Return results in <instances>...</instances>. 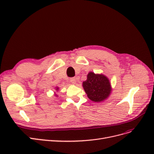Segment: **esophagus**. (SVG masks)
Segmentation results:
<instances>
[{
	"label": "esophagus",
	"instance_id": "esophagus-1",
	"mask_svg": "<svg viewBox=\"0 0 154 154\" xmlns=\"http://www.w3.org/2000/svg\"><path fill=\"white\" fill-rule=\"evenodd\" d=\"M70 82H71L72 83H73V84H75V83H76V78H70Z\"/></svg>",
	"mask_w": 154,
	"mask_h": 154
}]
</instances>
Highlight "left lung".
Instances as JSON below:
<instances>
[{"label": "left lung", "instance_id": "1", "mask_svg": "<svg viewBox=\"0 0 154 154\" xmlns=\"http://www.w3.org/2000/svg\"><path fill=\"white\" fill-rule=\"evenodd\" d=\"M110 84L105 76L91 72L88 74L87 80L83 82V87L88 98L94 102H100L109 96Z\"/></svg>", "mask_w": 154, "mask_h": 154}]
</instances>
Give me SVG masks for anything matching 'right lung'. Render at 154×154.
Returning <instances> with one entry per match:
<instances>
[{
  "label": "right lung",
  "mask_w": 154,
  "mask_h": 154,
  "mask_svg": "<svg viewBox=\"0 0 154 154\" xmlns=\"http://www.w3.org/2000/svg\"><path fill=\"white\" fill-rule=\"evenodd\" d=\"M58 88H57V90H58Z\"/></svg>",
  "instance_id": "1"
}]
</instances>
